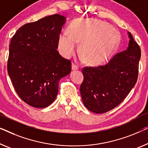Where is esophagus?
I'll list each match as a JSON object with an SVG mask.
<instances>
[{
    "mask_svg": "<svg viewBox=\"0 0 148 148\" xmlns=\"http://www.w3.org/2000/svg\"><path fill=\"white\" fill-rule=\"evenodd\" d=\"M78 69H79V67L76 65V64H74V63L72 64V70H77Z\"/></svg>",
    "mask_w": 148,
    "mask_h": 148,
    "instance_id": "esophagus-1",
    "label": "esophagus"
}]
</instances>
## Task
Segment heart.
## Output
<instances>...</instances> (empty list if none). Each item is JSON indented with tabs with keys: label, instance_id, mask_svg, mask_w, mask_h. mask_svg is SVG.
<instances>
[{
	"label": "heart",
	"instance_id": "b5f03b06",
	"mask_svg": "<svg viewBox=\"0 0 148 148\" xmlns=\"http://www.w3.org/2000/svg\"><path fill=\"white\" fill-rule=\"evenodd\" d=\"M119 38L115 27L97 18L75 19L68 27V32L60 34L58 47L64 57L75 53L77 43L81 56L85 63L100 65L108 59Z\"/></svg>",
	"mask_w": 148,
	"mask_h": 148
}]
</instances>
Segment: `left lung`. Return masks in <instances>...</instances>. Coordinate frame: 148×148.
<instances>
[{"instance_id":"left-lung-1","label":"left lung","mask_w":148,"mask_h":148,"mask_svg":"<svg viewBox=\"0 0 148 148\" xmlns=\"http://www.w3.org/2000/svg\"><path fill=\"white\" fill-rule=\"evenodd\" d=\"M129 45L105 65L85 67L80 86L83 104L91 112L104 113L125 99L138 80L141 49L128 33Z\"/></svg>"}]
</instances>
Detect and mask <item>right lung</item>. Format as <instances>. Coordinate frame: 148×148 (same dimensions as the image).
<instances>
[{
    "label": "right lung",
    "instance_id": "obj_1",
    "mask_svg": "<svg viewBox=\"0 0 148 148\" xmlns=\"http://www.w3.org/2000/svg\"><path fill=\"white\" fill-rule=\"evenodd\" d=\"M65 17L45 16L17 30L9 45L7 71L23 101L44 108L54 101L59 80L71 71V62L59 55L58 40Z\"/></svg>",
    "mask_w": 148,
    "mask_h": 148
}]
</instances>
